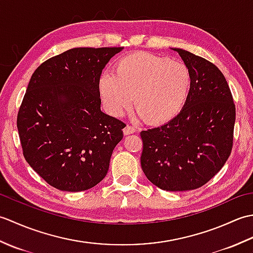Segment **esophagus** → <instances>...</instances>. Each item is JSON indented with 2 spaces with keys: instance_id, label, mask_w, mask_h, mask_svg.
Segmentation results:
<instances>
[{
  "instance_id": "1",
  "label": "esophagus",
  "mask_w": 253,
  "mask_h": 253,
  "mask_svg": "<svg viewBox=\"0 0 253 253\" xmlns=\"http://www.w3.org/2000/svg\"><path fill=\"white\" fill-rule=\"evenodd\" d=\"M136 132V128L131 125H127L124 128V135H130V133Z\"/></svg>"
}]
</instances>
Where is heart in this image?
Segmentation results:
<instances>
[{"label":"heart","instance_id":"b5f03b06","mask_svg":"<svg viewBox=\"0 0 253 253\" xmlns=\"http://www.w3.org/2000/svg\"><path fill=\"white\" fill-rule=\"evenodd\" d=\"M115 75L103 73L99 91L106 111L121 116L132 104L150 125L173 120L184 107L191 87L184 63L149 52H135L115 64Z\"/></svg>","mask_w":253,"mask_h":253}]
</instances>
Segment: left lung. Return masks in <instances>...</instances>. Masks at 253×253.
<instances>
[{
	"instance_id": "8db88e82",
	"label": "left lung",
	"mask_w": 253,
	"mask_h": 253,
	"mask_svg": "<svg viewBox=\"0 0 253 253\" xmlns=\"http://www.w3.org/2000/svg\"><path fill=\"white\" fill-rule=\"evenodd\" d=\"M189 68L191 87L184 109L165 125L142 130L141 168L168 191L200 188L215 176L233 149L236 107L228 84L213 63L173 49Z\"/></svg>"
}]
</instances>
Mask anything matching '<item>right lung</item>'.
<instances>
[{
    "mask_svg": "<svg viewBox=\"0 0 253 253\" xmlns=\"http://www.w3.org/2000/svg\"><path fill=\"white\" fill-rule=\"evenodd\" d=\"M123 47H75L32 74L17 115L27 162L62 191H84L107 174L125 123L101 111L102 69Z\"/></svg>",
    "mask_w": 253,
    "mask_h": 253,
    "instance_id": "obj_1",
    "label": "right lung"
}]
</instances>
